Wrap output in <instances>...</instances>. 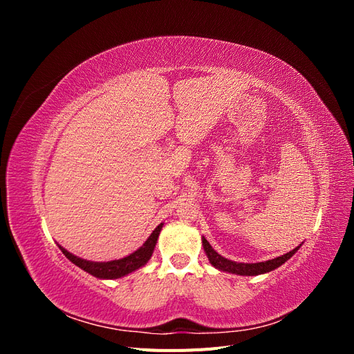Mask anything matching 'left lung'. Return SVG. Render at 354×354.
<instances>
[{
  "label": "left lung",
  "instance_id": "8db88e82",
  "mask_svg": "<svg viewBox=\"0 0 354 354\" xmlns=\"http://www.w3.org/2000/svg\"><path fill=\"white\" fill-rule=\"evenodd\" d=\"M207 254L208 259L211 261L212 266H216L217 269L223 270V272H230V273H238V274H259V273H264L269 272L274 267H277V264L274 260L266 261V263H255V264H243V263H234L230 260L223 259L221 255H218L216 251H214L209 243L207 246Z\"/></svg>",
  "mask_w": 354,
  "mask_h": 354
}]
</instances>
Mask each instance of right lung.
<instances>
[{
  "instance_id": "1",
  "label": "right lung",
  "mask_w": 354,
  "mask_h": 354,
  "mask_svg": "<svg viewBox=\"0 0 354 354\" xmlns=\"http://www.w3.org/2000/svg\"><path fill=\"white\" fill-rule=\"evenodd\" d=\"M156 236H158V229L153 230L140 250H137L134 254H131L128 259L120 260V261H111V263H90V261H84L80 259H75L72 257V261L77 263L81 269L85 272H88L90 274L99 277V279H118V277H122L130 274L131 272L140 269L143 267L153 254V248L156 243ZM69 255V252H68ZM71 257V255H69Z\"/></svg>"
}]
</instances>
